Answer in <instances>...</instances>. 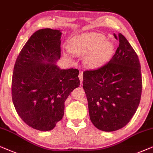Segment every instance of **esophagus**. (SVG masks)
Instances as JSON below:
<instances>
[{"instance_id":"esophagus-1","label":"esophagus","mask_w":153,"mask_h":153,"mask_svg":"<svg viewBox=\"0 0 153 153\" xmlns=\"http://www.w3.org/2000/svg\"><path fill=\"white\" fill-rule=\"evenodd\" d=\"M82 78H83V73L82 72H80V73H79V79H80L81 83L82 82Z\"/></svg>"}]
</instances>
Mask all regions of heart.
Masks as SVG:
<instances>
[{"label": "heart", "instance_id": "1", "mask_svg": "<svg viewBox=\"0 0 153 153\" xmlns=\"http://www.w3.org/2000/svg\"><path fill=\"white\" fill-rule=\"evenodd\" d=\"M69 52L85 56L83 62L89 68L98 67L106 62L114 50V45L103 34L88 32L73 36L68 42Z\"/></svg>", "mask_w": 153, "mask_h": 153}]
</instances>
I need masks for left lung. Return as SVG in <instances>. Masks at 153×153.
Here are the masks:
<instances>
[{"mask_svg": "<svg viewBox=\"0 0 153 153\" xmlns=\"http://www.w3.org/2000/svg\"><path fill=\"white\" fill-rule=\"evenodd\" d=\"M114 36L120 44L110 62L83 73L89 117L103 131H116L129 123L139 105L142 91L137 54L123 35Z\"/></svg>", "mask_w": 153, "mask_h": 153, "instance_id": "1", "label": "left lung"}]
</instances>
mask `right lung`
<instances>
[{
    "mask_svg": "<svg viewBox=\"0 0 153 153\" xmlns=\"http://www.w3.org/2000/svg\"><path fill=\"white\" fill-rule=\"evenodd\" d=\"M60 30L43 28L34 33L16 60L12 98L16 111L29 127L50 131L62 119L64 102L80 84L79 71L62 69Z\"/></svg>",
    "mask_w": 153,
    "mask_h": 153,
    "instance_id": "obj_1",
    "label": "right lung"
}]
</instances>
